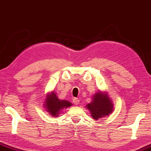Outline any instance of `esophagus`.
Segmentation results:
<instances>
[{"label": "esophagus", "instance_id": "34e87169", "mask_svg": "<svg viewBox=\"0 0 151 151\" xmlns=\"http://www.w3.org/2000/svg\"><path fill=\"white\" fill-rule=\"evenodd\" d=\"M73 101L74 103V104L75 105V106H78V104H79L80 103V100L78 99V98H74L73 99Z\"/></svg>", "mask_w": 151, "mask_h": 151}]
</instances>
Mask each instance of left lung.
Here are the masks:
<instances>
[{
  "mask_svg": "<svg viewBox=\"0 0 151 151\" xmlns=\"http://www.w3.org/2000/svg\"><path fill=\"white\" fill-rule=\"evenodd\" d=\"M92 118L97 119L109 116L114 111V104L106 91H99L93 95L90 104L86 106Z\"/></svg>",
  "mask_w": 151,
  "mask_h": 151,
  "instance_id": "8db88e82",
  "label": "left lung"
}]
</instances>
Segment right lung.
<instances>
[{"label":"right lung","instance_id":"obj_1","mask_svg":"<svg viewBox=\"0 0 151 151\" xmlns=\"http://www.w3.org/2000/svg\"><path fill=\"white\" fill-rule=\"evenodd\" d=\"M43 105L47 114L54 118L59 116L63 109L73 106V104L67 100L59 99L54 91L47 93Z\"/></svg>","mask_w":151,"mask_h":151}]
</instances>
